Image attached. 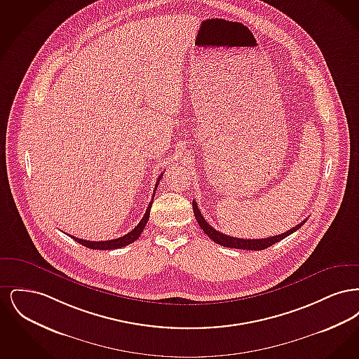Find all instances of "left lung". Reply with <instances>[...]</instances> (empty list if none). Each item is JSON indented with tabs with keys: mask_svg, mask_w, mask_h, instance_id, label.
I'll return each mask as SVG.
<instances>
[{
	"mask_svg": "<svg viewBox=\"0 0 359 359\" xmlns=\"http://www.w3.org/2000/svg\"><path fill=\"white\" fill-rule=\"evenodd\" d=\"M192 208H194V215L196 218V221L199 223L201 229L205 231V234L212 239L214 242L222 245L224 248H231V249H242V250H264L269 246H272L274 243L280 242L281 239L285 238L290 236L292 233H294L297 229H300L307 219H304L303 222L299 223L297 226H294L293 229H290L288 231L283 233V234H278V236H274V237H269V238H259V239H243V238H236V237H230V236H226L222 234L221 231L215 230L214 227H211L208 223L205 222L199 207L196 205L195 201H192Z\"/></svg>",
	"mask_w": 359,
	"mask_h": 359,
	"instance_id": "obj_1",
	"label": "left lung"
}]
</instances>
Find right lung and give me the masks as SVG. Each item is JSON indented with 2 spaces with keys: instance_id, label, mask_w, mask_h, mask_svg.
Here are the masks:
<instances>
[{
  "instance_id": "add662e5",
  "label": "right lung",
  "mask_w": 359,
  "mask_h": 359,
  "mask_svg": "<svg viewBox=\"0 0 359 359\" xmlns=\"http://www.w3.org/2000/svg\"><path fill=\"white\" fill-rule=\"evenodd\" d=\"M163 173H164V172H163ZM163 173L158 176V179H157V182H156L154 195H152V201H151V203L148 205V208H147V211H145V214H144L142 219L140 221V223L137 224L136 227H135L132 231H129L128 234L122 236L120 238L110 239V241H87V239L76 238V237H72V236H69V237L72 239H75L78 243L83 245L86 248L95 249V250H111V249H120V248H123V246H126V245H129V243L135 242V241L141 236V233H142L144 227H145V226H147V223H148L149 214H151V207H152V203H154L156 188L158 186V182L161 180V177H163Z\"/></svg>"
}]
</instances>
